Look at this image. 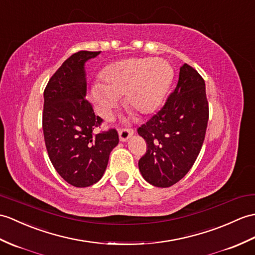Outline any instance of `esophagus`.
<instances>
[{
  "mask_svg": "<svg viewBox=\"0 0 255 255\" xmlns=\"http://www.w3.org/2000/svg\"><path fill=\"white\" fill-rule=\"evenodd\" d=\"M118 133H120L121 141L125 142L133 134V130L132 129H121L120 131H118Z\"/></svg>",
  "mask_w": 255,
  "mask_h": 255,
  "instance_id": "esophagus-1",
  "label": "esophagus"
}]
</instances>
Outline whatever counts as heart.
Returning <instances> with one entry per match:
<instances>
[{
  "instance_id": "heart-1",
  "label": "heart",
  "mask_w": 255,
  "mask_h": 255,
  "mask_svg": "<svg viewBox=\"0 0 255 255\" xmlns=\"http://www.w3.org/2000/svg\"><path fill=\"white\" fill-rule=\"evenodd\" d=\"M173 79V69L163 58H129L106 66L102 84L91 88V99L98 113L110 118L120 98L128 108L142 115L155 112Z\"/></svg>"
}]
</instances>
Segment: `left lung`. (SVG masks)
<instances>
[{"label":"left lung","mask_w":255,"mask_h":255,"mask_svg":"<svg viewBox=\"0 0 255 255\" xmlns=\"http://www.w3.org/2000/svg\"><path fill=\"white\" fill-rule=\"evenodd\" d=\"M208 121L205 82L197 70L183 64L166 103L138 128L147 145L138 163L142 177L159 188L183 178L202 147Z\"/></svg>","instance_id":"8db88e82"}]
</instances>
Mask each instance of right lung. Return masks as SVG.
I'll use <instances>...</instances> for the list:
<instances>
[{
  "label": "right lung",
  "mask_w": 255,
  "mask_h": 255,
  "mask_svg": "<svg viewBox=\"0 0 255 255\" xmlns=\"http://www.w3.org/2000/svg\"><path fill=\"white\" fill-rule=\"evenodd\" d=\"M101 52L79 51L65 61L43 93L42 128L50 161L62 178L78 188L92 186L104 174L116 129L97 131L103 120L86 100L85 64Z\"/></svg>",
  "instance_id": "1"
}]
</instances>
